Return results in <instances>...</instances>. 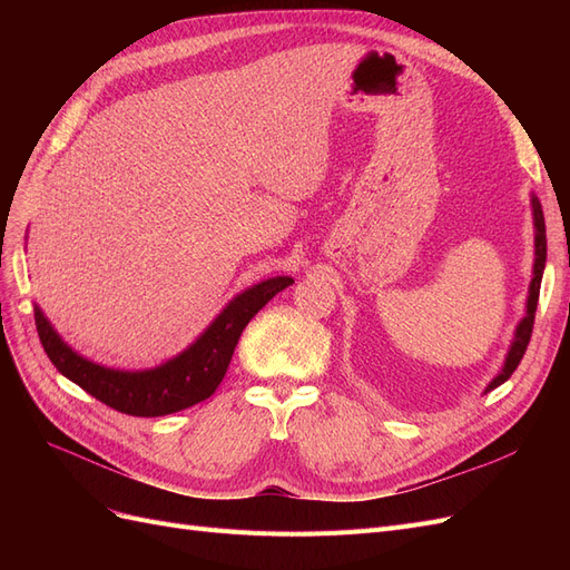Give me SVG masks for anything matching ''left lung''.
I'll return each mask as SVG.
<instances>
[{"label":"left lung","instance_id":"left-lung-1","mask_svg":"<svg viewBox=\"0 0 570 570\" xmlns=\"http://www.w3.org/2000/svg\"><path fill=\"white\" fill-rule=\"evenodd\" d=\"M532 204V220H534V266H532V281H530V289H528V304H525V318L515 327V335L513 342L509 347L507 361L502 371L494 375V381L488 385L485 392L499 387L502 383H507L511 373L519 368L521 358L528 350V342L532 335V323H534V308H538V299H540V283H542V271H544V262H547V233H544V214H542V206L540 199L532 195L530 199Z\"/></svg>","mask_w":570,"mask_h":570}]
</instances>
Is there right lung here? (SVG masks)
<instances>
[{"instance_id":"right-lung-1","label":"right lung","mask_w":570,"mask_h":570,"mask_svg":"<svg viewBox=\"0 0 570 570\" xmlns=\"http://www.w3.org/2000/svg\"><path fill=\"white\" fill-rule=\"evenodd\" d=\"M292 283L295 281L287 275H278V278H268L245 289L243 295L228 302L214 323L183 354L149 371H116L80 356L59 337L38 304L36 325L51 364L95 400L128 413V416H166V413H176L209 400L230 366L237 340L247 323L258 314V308H264Z\"/></svg>"}]
</instances>
